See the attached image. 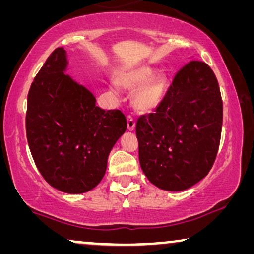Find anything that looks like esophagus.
<instances>
[{"label":"esophagus","mask_w":254,"mask_h":254,"mask_svg":"<svg viewBox=\"0 0 254 254\" xmlns=\"http://www.w3.org/2000/svg\"><path fill=\"white\" fill-rule=\"evenodd\" d=\"M127 127L129 130H134L135 129V120L131 116L127 117Z\"/></svg>","instance_id":"esophagus-1"}]
</instances>
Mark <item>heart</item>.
I'll return each mask as SVG.
<instances>
[{
  "label": "heart",
  "instance_id": "b5f03b06",
  "mask_svg": "<svg viewBox=\"0 0 254 254\" xmlns=\"http://www.w3.org/2000/svg\"><path fill=\"white\" fill-rule=\"evenodd\" d=\"M155 73V68L148 64L126 69L118 77L119 84L125 89H137L134 96L135 107L142 112H150L162 102L165 95L168 77L163 72Z\"/></svg>",
  "mask_w": 254,
  "mask_h": 254
}]
</instances>
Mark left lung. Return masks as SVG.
I'll return each instance as SVG.
<instances>
[{"mask_svg": "<svg viewBox=\"0 0 254 254\" xmlns=\"http://www.w3.org/2000/svg\"><path fill=\"white\" fill-rule=\"evenodd\" d=\"M223 103L216 76L190 61L173 78L155 113L136 123L140 165L165 190L190 189L208 175L221 140Z\"/></svg>", "mask_w": 254, "mask_h": 254, "instance_id": "obj_1", "label": "left lung"}]
</instances>
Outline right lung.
Returning <instances> with one entry per match:
<instances>
[{"label": "right lung", "instance_id": "obj_1", "mask_svg": "<svg viewBox=\"0 0 254 254\" xmlns=\"http://www.w3.org/2000/svg\"><path fill=\"white\" fill-rule=\"evenodd\" d=\"M67 53L58 47L27 95L26 137L44 179L61 192L85 193L105 175L113 145L127 129L119 110L105 111L85 86L64 74Z\"/></svg>", "mask_w": 254, "mask_h": 254}]
</instances>
